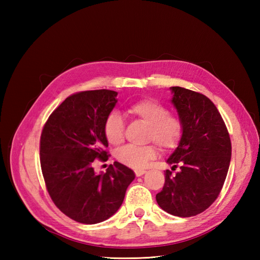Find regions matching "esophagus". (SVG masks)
Here are the masks:
<instances>
[{
  "label": "esophagus",
  "mask_w": 260,
  "mask_h": 260,
  "mask_svg": "<svg viewBox=\"0 0 260 260\" xmlns=\"http://www.w3.org/2000/svg\"><path fill=\"white\" fill-rule=\"evenodd\" d=\"M146 171L145 170H135V175L136 176H142L143 174H145Z\"/></svg>",
  "instance_id": "1"
}]
</instances>
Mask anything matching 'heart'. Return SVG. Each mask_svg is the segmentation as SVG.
<instances>
[{"instance_id": "1", "label": "heart", "mask_w": 260, "mask_h": 260, "mask_svg": "<svg viewBox=\"0 0 260 260\" xmlns=\"http://www.w3.org/2000/svg\"><path fill=\"white\" fill-rule=\"evenodd\" d=\"M128 113L147 125L146 141H153L162 151L173 150L182 137V123L178 116L169 114L168 108L155 99H142L131 105ZM104 135L109 144L117 145L124 141V120L117 113L107 116ZM156 157L154 145H125L116 152V158L126 167L141 170Z\"/></svg>"}]
</instances>
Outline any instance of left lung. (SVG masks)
<instances>
[{
  "label": "left lung",
  "mask_w": 260,
  "mask_h": 260,
  "mask_svg": "<svg viewBox=\"0 0 260 260\" xmlns=\"http://www.w3.org/2000/svg\"><path fill=\"white\" fill-rule=\"evenodd\" d=\"M170 89L183 131L167 162L172 170H180L175 175L165 171L156 201L170 214L193 217L211 206L221 191L230 165L231 142L221 115L207 96L182 87Z\"/></svg>",
  "instance_id": "left-lung-1"
}]
</instances>
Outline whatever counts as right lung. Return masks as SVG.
Here are the masks:
<instances>
[{"label":"right lung","mask_w":260,"mask_h":260,"mask_svg":"<svg viewBox=\"0 0 260 260\" xmlns=\"http://www.w3.org/2000/svg\"><path fill=\"white\" fill-rule=\"evenodd\" d=\"M117 92L99 89L74 93L53 110L43 127L40 163L47 190L61 212L77 222L95 224L117 212L135 179L119 162L95 173V159L106 161L104 123Z\"/></svg>","instance_id":"obj_1"}]
</instances>
